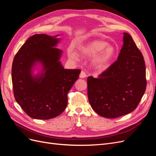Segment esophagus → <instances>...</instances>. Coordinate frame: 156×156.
<instances>
[{"instance_id": "esophagus-1", "label": "esophagus", "mask_w": 156, "mask_h": 156, "mask_svg": "<svg viewBox=\"0 0 156 156\" xmlns=\"http://www.w3.org/2000/svg\"><path fill=\"white\" fill-rule=\"evenodd\" d=\"M87 77V73L84 71H81V73H80V78H84Z\"/></svg>"}]
</instances>
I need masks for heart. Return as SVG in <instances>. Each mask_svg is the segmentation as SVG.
Listing matches in <instances>:
<instances>
[{"mask_svg":"<svg viewBox=\"0 0 156 156\" xmlns=\"http://www.w3.org/2000/svg\"><path fill=\"white\" fill-rule=\"evenodd\" d=\"M79 51L83 56L94 55L92 59L94 66L100 71L105 70L116 53V49L111 45L103 40H92L79 47ZM69 57L72 59H77L78 54L73 49L68 51Z\"/></svg>","mask_w":156,"mask_h":156,"instance_id":"obj_1","label":"heart"}]
</instances>
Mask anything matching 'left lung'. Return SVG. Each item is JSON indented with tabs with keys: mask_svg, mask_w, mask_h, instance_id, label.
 Masks as SVG:
<instances>
[{
	"mask_svg": "<svg viewBox=\"0 0 156 156\" xmlns=\"http://www.w3.org/2000/svg\"><path fill=\"white\" fill-rule=\"evenodd\" d=\"M123 41L115 62L98 78L87 79L90 104L99 115L108 119L133 111L146 90L143 56L129 34L124 33Z\"/></svg>",
	"mask_w": 156,
	"mask_h": 156,
	"instance_id": "left-lung-1",
	"label": "left lung"
}]
</instances>
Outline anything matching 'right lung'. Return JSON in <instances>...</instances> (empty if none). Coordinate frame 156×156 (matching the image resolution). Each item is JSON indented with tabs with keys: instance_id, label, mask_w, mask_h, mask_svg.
<instances>
[{
	"instance_id": "1",
	"label": "right lung",
	"mask_w": 156,
	"mask_h": 156,
	"mask_svg": "<svg viewBox=\"0 0 156 156\" xmlns=\"http://www.w3.org/2000/svg\"><path fill=\"white\" fill-rule=\"evenodd\" d=\"M44 34L30 36L13 58L12 80L14 97L32 119L48 120L60 115L68 105V93L79 77V69H64L59 61L62 53L55 48L59 40ZM37 62L43 73L31 75Z\"/></svg>"
}]
</instances>
